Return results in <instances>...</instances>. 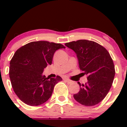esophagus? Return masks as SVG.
<instances>
[{
    "instance_id": "obj_1",
    "label": "esophagus",
    "mask_w": 127,
    "mask_h": 127,
    "mask_svg": "<svg viewBox=\"0 0 127 127\" xmlns=\"http://www.w3.org/2000/svg\"><path fill=\"white\" fill-rule=\"evenodd\" d=\"M65 80H66V81L67 82L68 84H72V83H73V81H72V80H69V79H65Z\"/></svg>"
}]
</instances>
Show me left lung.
<instances>
[{
	"label": "left lung",
	"instance_id": "1",
	"mask_svg": "<svg viewBox=\"0 0 127 127\" xmlns=\"http://www.w3.org/2000/svg\"><path fill=\"white\" fill-rule=\"evenodd\" d=\"M65 45L76 53L79 68L88 75V82L80 91L74 95L81 104L92 106L99 103L108 93L115 76V67L112 58L107 50L93 41L79 40L68 42Z\"/></svg>",
	"mask_w": 127,
	"mask_h": 127
}]
</instances>
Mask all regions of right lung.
<instances>
[{
	"label": "right lung",
	"instance_id": "add662e5",
	"mask_svg": "<svg viewBox=\"0 0 127 127\" xmlns=\"http://www.w3.org/2000/svg\"><path fill=\"white\" fill-rule=\"evenodd\" d=\"M65 48L61 43L37 41L26 44L16 50L10 63L9 76L15 94L29 106L45 103L52 96L55 85L62 80L46 77L43 69L52 64L57 50Z\"/></svg>",
	"mask_w": 127,
	"mask_h": 127
}]
</instances>
